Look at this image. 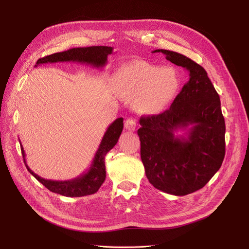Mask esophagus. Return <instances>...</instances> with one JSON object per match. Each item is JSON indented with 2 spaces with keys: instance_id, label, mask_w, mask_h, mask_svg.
<instances>
[{
  "instance_id": "34e87169",
  "label": "esophagus",
  "mask_w": 249,
  "mask_h": 249,
  "mask_svg": "<svg viewBox=\"0 0 249 249\" xmlns=\"http://www.w3.org/2000/svg\"><path fill=\"white\" fill-rule=\"evenodd\" d=\"M124 127L129 131H134L135 127H136V120L133 118L126 119V122L124 123Z\"/></svg>"
}]
</instances>
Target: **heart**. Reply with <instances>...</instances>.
<instances>
[{"label": "heart", "mask_w": 249, "mask_h": 249, "mask_svg": "<svg viewBox=\"0 0 249 249\" xmlns=\"http://www.w3.org/2000/svg\"><path fill=\"white\" fill-rule=\"evenodd\" d=\"M119 94L133 101L139 113H157L173 100L178 88V76L171 67H160L136 60L118 70L114 76Z\"/></svg>", "instance_id": "1"}]
</instances>
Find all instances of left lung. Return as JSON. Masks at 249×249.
Instances as JSON below:
<instances>
[{
	"instance_id": "8db88e82",
	"label": "left lung",
	"mask_w": 249,
	"mask_h": 249,
	"mask_svg": "<svg viewBox=\"0 0 249 249\" xmlns=\"http://www.w3.org/2000/svg\"><path fill=\"white\" fill-rule=\"evenodd\" d=\"M189 74L168 110L140 118L138 136L145 175L157 189L178 195L205 186L225 155V124L219 95L203 67L177 52L155 50ZM179 129L184 135H177Z\"/></svg>"
}]
</instances>
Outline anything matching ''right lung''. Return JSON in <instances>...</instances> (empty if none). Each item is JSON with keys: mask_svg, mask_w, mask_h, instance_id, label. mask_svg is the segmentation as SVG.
<instances>
[{"mask_svg": "<svg viewBox=\"0 0 249 249\" xmlns=\"http://www.w3.org/2000/svg\"><path fill=\"white\" fill-rule=\"evenodd\" d=\"M113 53L111 47H88L73 48L61 53H55L37 60L36 65L43 63L56 62H79L89 64L97 69H102L107 64V58ZM124 129V118L119 117L113 122L105 133L101 144L97 148L89 169L78 178L67 180H52L42 178L37 176L26 163V154L20 143L21 154L28 171L40 182L44 187L54 193L64 195L67 197H80L95 193L106 178V167H105V156L110 149L115 146L118 138Z\"/></svg>", "mask_w": 249, "mask_h": 249, "instance_id": "1", "label": "right lung"}]
</instances>
